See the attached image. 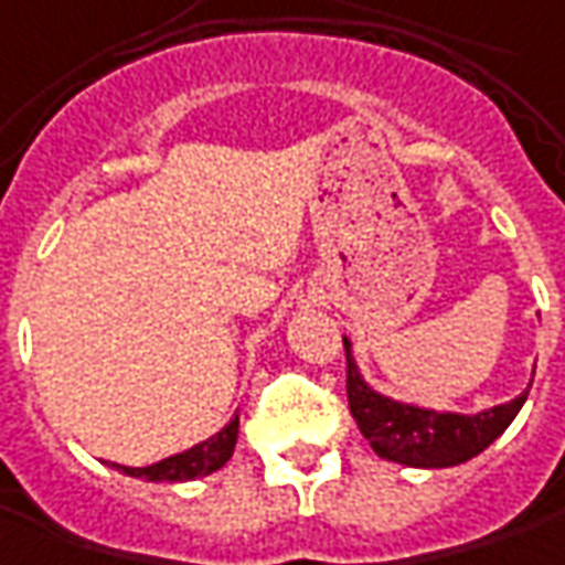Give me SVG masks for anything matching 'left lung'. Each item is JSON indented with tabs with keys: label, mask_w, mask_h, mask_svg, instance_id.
<instances>
[{
	"label": "left lung",
	"mask_w": 565,
	"mask_h": 565,
	"mask_svg": "<svg viewBox=\"0 0 565 565\" xmlns=\"http://www.w3.org/2000/svg\"><path fill=\"white\" fill-rule=\"evenodd\" d=\"M343 350H347V399H350V413L360 425L362 438L372 444V450L381 459H391L399 466L447 469V466H459L466 459L478 457L510 428V422L529 397V391H522L510 403L491 406L476 416L435 413L416 403H399L372 391L356 369L347 338H343Z\"/></svg>",
	"instance_id": "obj_1"
}]
</instances>
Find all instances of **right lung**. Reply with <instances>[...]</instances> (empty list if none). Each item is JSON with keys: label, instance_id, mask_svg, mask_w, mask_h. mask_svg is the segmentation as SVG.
<instances>
[{"label": "right lung", "instance_id": "1", "mask_svg": "<svg viewBox=\"0 0 565 565\" xmlns=\"http://www.w3.org/2000/svg\"><path fill=\"white\" fill-rule=\"evenodd\" d=\"M237 428H241V416H234L218 435H212L203 444L184 450V454H174V457L143 466V469H130V466H118V462H111V469H118V472H125L130 478H147V481H193V478L212 476L234 454Z\"/></svg>", "mask_w": 565, "mask_h": 565}]
</instances>
